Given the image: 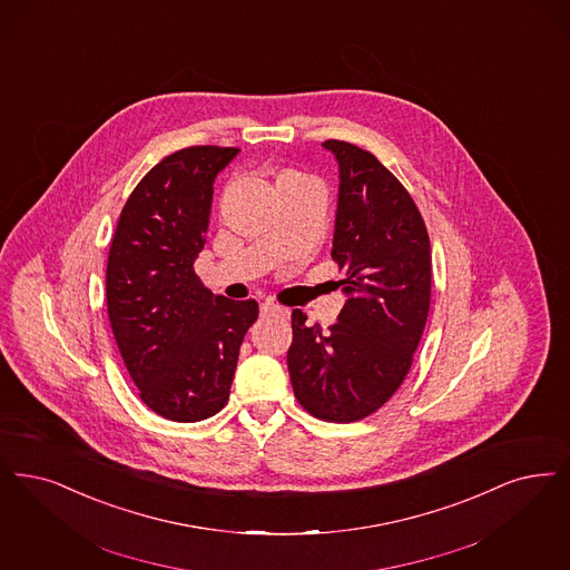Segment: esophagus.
I'll return each mask as SVG.
<instances>
[{
  "label": "esophagus",
  "instance_id": "esophagus-1",
  "mask_svg": "<svg viewBox=\"0 0 570 570\" xmlns=\"http://www.w3.org/2000/svg\"><path fill=\"white\" fill-rule=\"evenodd\" d=\"M261 314H272V316H286V309L284 307H279V305H275L272 301H265L263 305H261Z\"/></svg>",
  "mask_w": 570,
  "mask_h": 570
}]
</instances>
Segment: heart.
Masks as SVG:
<instances>
[{
	"label": "heart",
	"instance_id": "1",
	"mask_svg": "<svg viewBox=\"0 0 570 570\" xmlns=\"http://www.w3.org/2000/svg\"><path fill=\"white\" fill-rule=\"evenodd\" d=\"M305 184H316L309 176L295 171V169H284L275 176V193H284V190H291V188H298V186H305Z\"/></svg>",
	"mask_w": 570,
	"mask_h": 570
}]
</instances>
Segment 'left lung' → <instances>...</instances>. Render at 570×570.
Wrapping results in <instances>:
<instances>
[{
  "instance_id": "8db88e82",
  "label": "left lung",
  "mask_w": 570,
  "mask_h": 570,
  "mask_svg": "<svg viewBox=\"0 0 570 570\" xmlns=\"http://www.w3.org/2000/svg\"><path fill=\"white\" fill-rule=\"evenodd\" d=\"M340 163L333 237L347 301L326 331L293 312L288 371L301 407L347 424L380 410L410 373L429 307L433 258L424 218L407 188L375 155L326 139Z\"/></svg>"
}]
</instances>
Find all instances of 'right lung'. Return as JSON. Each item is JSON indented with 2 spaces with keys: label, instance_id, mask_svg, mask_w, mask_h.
<instances>
[{
  "label": "right lung",
  "instance_id": "1",
  "mask_svg": "<svg viewBox=\"0 0 570 570\" xmlns=\"http://www.w3.org/2000/svg\"><path fill=\"white\" fill-rule=\"evenodd\" d=\"M233 146H188L157 163L120 212L106 269L116 345L146 407L199 422L227 405L239 345L258 303L212 295L204 250L216 174Z\"/></svg>",
  "mask_w": 570,
  "mask_h": 570
}]
</instances>
